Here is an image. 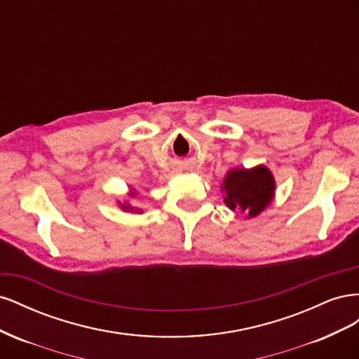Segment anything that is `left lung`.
<instances>
[{"instance_id":"8db88e82","label":"left lung","mask_w":359,"mask_h":359,"mask_svg":"<svg viewBox=\"0 0 359 359\" xmlns=\"http://www.w3.org/2000/svg\"><path fill=\"white\" fill-rule=\"evenodd\" d=\"M223 202L232 211H240L253 219L273 203L276 180L266 166L233 168L227 170L222 184Z\"/></svg>"}]
</instances>
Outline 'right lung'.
<instances>
[{
	"mask_svg": "<svg viewBox=\"0 0 359 359\" xmlns=\"http://www.w3.org/2000/svg\"><path fill=\"white\" fill-rule=\"evenodd\" d=\"M136 190H130V193L127 194V196L128 198H135L136 196ZM118 203V206H119V208H121L123 211H127V212H136V214H140V212H144L142 210H140V208H135V206H132V205H130L128 203V201H124V202H121V201H118L116 202Z\"/></svg>",
	"mask_w": 359,
	"mask_h": 359,
	"instance_id": "right-lung-1",
	"label": "right lung"
}]
</instances>
